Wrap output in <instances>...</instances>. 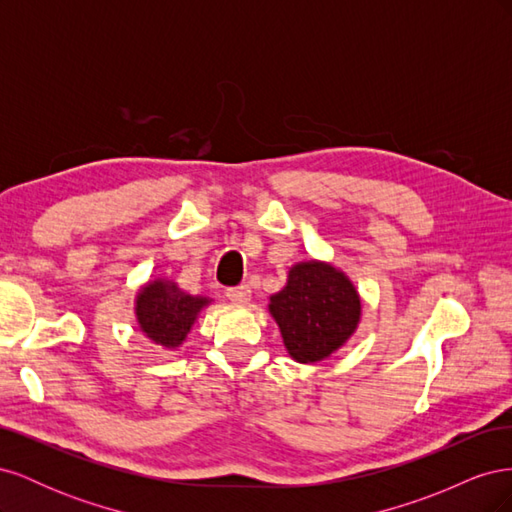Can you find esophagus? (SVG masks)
I'll list each match as a JSON object with an SVG mask.
<instances>
[{
    "mask_svg": "<svg viewBox=\"0 0 512 512\" xmlns=\"http://www.w3.org/2000/svg\"><path fill=\"white\" fill-rule=\"evenodd\" d=\"M250 297H252V290L247 288L245 284L235 286V288H228V290H226V299H228V301H232V303H237V305L247 303V301H250Z\"/></svg>",
    "mask_w": 512,
    "mask_h": 512,
    "instance_id": "34e87169",
    "label": "esophagus"
}]
</instances>
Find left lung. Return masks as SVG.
<instances>
[{"label": "left lung", "instance_id": "left-lung-1", "mask_svg": "<svg viewBox=\"0 0 512 512\" xmlns=\"http://www.w3.org/2000/svg\"><path fill=\"white\" fill-rule=\"evenodd\" d=\"M269 312L294 361L318 363L342 348L361 320V297L348 275L329 262H299Z\"/></svg>", "mask_w": 512, "mask_h": 512}]
</instances>
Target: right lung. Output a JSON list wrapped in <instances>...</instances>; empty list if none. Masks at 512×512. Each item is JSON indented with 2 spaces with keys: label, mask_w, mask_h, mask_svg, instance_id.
<instances>
[{
  "label": "right lung",
  "mask_w": 512,
  "mask_h": 512,
  "mask_svg": "<svg viewBox=\"0 0 512 512\" xmlns=\"http://www.w3.org/2000/svg\"><path fill=\"white\" fill-rule=\"evenodd\" d=\"M209 303L211 299L183 292L175 282L156 280L138 290L134 312L138 327L153 344L175 350L185 342L200 309Z\"/></svg>",
  "instance_id": "obj_1"
}]
</instances>
